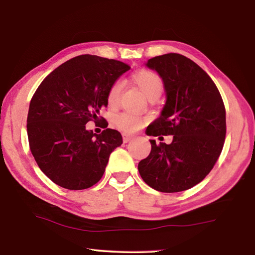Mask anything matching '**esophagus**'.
Wrapping results in <instances>:
<instances>
[{
	"label": "esophagus",
	"instance_id": "obj_1",
	"mask_svg": "<svg viewBox=\"0 0 255 255\" xmlns=\"http://www.w3.org/2000/svg\"><path fill=\"white\" fill-rule=\"evenodd\" d=\"M131 138H132V135H130L129 133L126 132L123 133V141H124V143H128Z\"/></svg>",
	"mask_w": 255,
	"mask_h": 255
}]
</instances>
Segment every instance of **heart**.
I'll return each instance as SVG.
<instances>
[{"instance_id": "b5f03b06", "label": "heart", "mask_w": 255, "mask_h": 255, "mask_svg": "<svg viewBox=\"0 0 255 255\" xmlns=\"http://www.w3.org/2000/svg\"><path fill=\"white\" fill-rule=\"evenodd\" d=\"M131 80L142 90V92L148 100L158 98L163 92V81L158 74L152 71L139 70L131 76ZM121 93L122 84L120 81H116L109 88L108 95H107V100H108L110 106H117L119 104ZM114 124L120 129L133 131L141 126L142 120L133 116L132 113L124 112L114 119Z\"/></svg>"}]
</instances>
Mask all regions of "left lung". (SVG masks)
Masks as SVG:
<instances>
[{"label":"left lung","mask_w":255,"mask_h":255,"mask_svg":"<svg viewBox=\"0 0 255 255\" xmlns=\"http://www.w3.org/2000/svg\"><path fill=\"white\" fill-rule=\"evenodd\" d=\"M162 78L166 102L146 134L174 135L155 144L138 163L146 184L162 193L185 191L201 182L215 165L226 138V109L214 81L185 56L169 53L145 63ZM162 137V136H160Z\"/></svg>","instance_id":"obj_1"}]
</instances>
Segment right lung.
Returning a JSON list of instances; mask_svg holds the SVG:
<instances>
[{"label":"right lung","mask_w":255,"mask_h":255,"mask_svg":"<svg viewBox=\"0 0 255 255\" xmlns=\"http://www.w3.org/2000/svg\"><path fill=\"white\" fill-rule=\"evenodd\" d=\"M129 69L118 60L80 55L59 65L38 87L27 116L29 148L57 185L85 190L103 177L123 137L110 128L93 133L86 124L100 120L109 88Z\"/></svg>","instance_id":"right-lung-1"}]
</instances>
